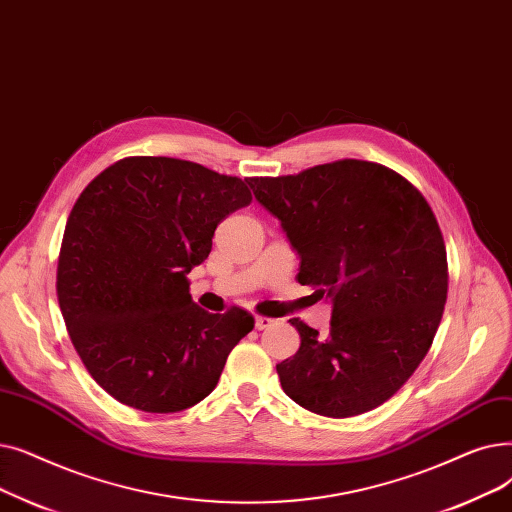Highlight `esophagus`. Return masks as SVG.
<instances>
[{
	"label": "esophagus",
	"mask_w": 512,
	"mask_h": 512,
	"mask_svg": "<svg viewBox=\"0 0 512 512\" xmlns=\"http://www.w3.org/2000/svg\"><path fill=\"white\" fill-rule=\"evenodd\" d=\"M275 321L273 319H269V316H256V329H269L271 325H273Z\"/></svg>",
	"instance_id": "obj_1"
}]
</instances>
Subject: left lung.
<instances>
[{
    "label": "left lung",
    "mask_w": 512,
    "mask_h": 512,
    "mask_svg": "<svg viewBox=\"0 0 512 512\" xmlns=\"http://www.w3.org/2000/svg\"><path fill=\"white\" fill-rule=\"evenodd\" d=\"M300 254L298 281L333 302L327 337L300 319V350L277 364L283 392L316 415L356 417L417 371L448 298L446 243L423 193L396 170L335 160L250 177Z\"/></svg>",
    "instance_id": "left-lung-1"
}]
</instances>
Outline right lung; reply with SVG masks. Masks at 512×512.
Masks as SVG:
<instances>
[{"instance_id":"right-lung-1","label":"right lung","mask_w":512,"mask_h":512,"mask_svg":"<svg viewBox=\"0 0 512 512\" xmlns=\"http://www.w3.org/2000/svg\"><path fill=\"white\" fill-rule=\"evenodd\" d=\"M250 202L239 177L179 158L129 156L72 206L56 294L85 369L120 404L143 412L198 404L254 329L239 306L200 308L187 279L208 258L218 223Z\"/></svg>"}]
</instances>
